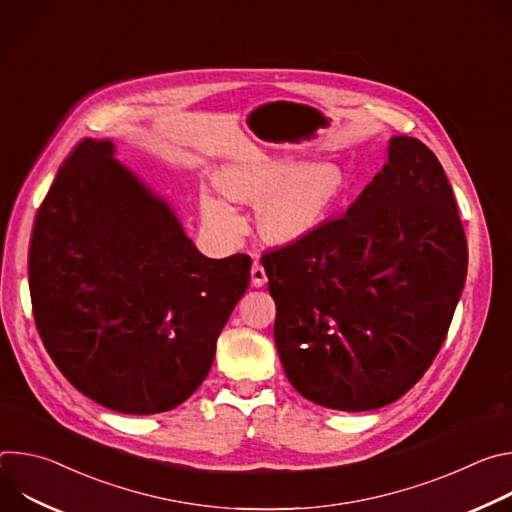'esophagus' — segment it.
Returning <instances> with one entry per match:
<instances>
[{
	"mask_svg": "<svg viewBox=\"0 0 512 512\" xmlns=\"http://www.w3.org/2000/svg\"><path fill=\"white\" fill-rule=\"evenodd\" d=\"M251 283L253 287H263L267 283V273L263 269V265L259 263V259L253 261V267H251Z\"/></svg>",
	"mask_w": 512,
	"mask_h": 512,
	"instance_id": "esophagus-1",
	"label": "esophagus"
}]
</instances>
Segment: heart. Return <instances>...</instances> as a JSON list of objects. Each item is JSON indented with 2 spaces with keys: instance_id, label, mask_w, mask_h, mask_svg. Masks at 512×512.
<instances>
[{
  "instance_id": "1",
  "label": "heart",
  "mask_w": 512,
  "mask_h": 512,
  "mask_svg": "<svg viewBox=\"0 0 512 512\" xmlns=\"http://www.w3.org/2000/svg\"><path fill=\"white\" fill-rule=\"evenodd\" d=\"M229 200L257 204V231L271 245L298 243L312 235L338 204L346 176L332 160L294 164L287 158L253 156L223 166L214 176ZM208 216H227L212 194H202Z\"/></svg>"
}]
</instances>
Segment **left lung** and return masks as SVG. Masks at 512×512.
<instances>
[{"label": "left lung", "instance_id": "1", "mask_svg": "<svg viewBox=\"0 0 512 512\" xmlns=\"http://www.w3.org/2000/svg\"><path fill=\"white\" fill-rule=\"evenodd\" d=\"M387 152L344 216L261 257L285 377L328 409L403 397L442 348L466 281L464 227L442 164L409 135H393Z\"/></svg>", "mask_w": 512, "mask_h": 512}]
</instances>
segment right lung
Here are the masks:
<instances>
[{"mask_svg":"<svg viewBox=\"0 0 512 512\" xmlns=\"http://www.w3.org/2000/svg\"><path fill=\"white\" fill-rule=\"evenodd\" d=\"M83 139L60 166L30 239L34 320L60 373L95 403L154 415L206 379L251 259L204 257L170 202Z\"/></svg>","mask_w":512,"mask_h":512,"instance_id":"1","label":"right lung"}]
</instances>
